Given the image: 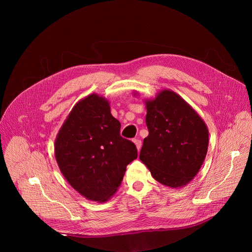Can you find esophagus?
I'll list each match as a JSON object with an SVG mask.
<instances>
[{"mask_svg":"<svg viewBox=\"0 0 252 252\" xmlns=\"http://www.w3.org/2000/svg\"><path fill=\"white\" fill-rule=\"evenodd\" d=\"M134 143H135V145H136L137 150L140 151V149H141V147H142V142H141L140 140H138V139H135V140H134Z\"/></svg>","mask_w":252,"mask_h":252,"instance_id":"esophagus-1","label":"esophagus"}]
</instances>
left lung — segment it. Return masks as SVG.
Returning a JSON list of instances; mask_svg holds the SVG:
<instances>
[{"label":"left lung","mask_w":252,"mask_h":252,"mask_svg":"<svg viewBox=\"0 0 252 252\" xmlns=\"http://www.w3.org/2000/svg\"><path fill=\"white\" fill-rule=\"evenodd\" d=\"M145 105L149 135L144 139L140 159L157 182L174 189L185 187L203 164L208 128L192 106L171 90L145 99Z\"/></svg>","instance_id":"obj_1"}]
</instances>
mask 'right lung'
Returning a JSON list of instances; mask_svg holds the SVG:
<instances>
[{
    "label": "right lung",
    "instance_id": "right-lung-1",
    "mask_svg": "<svg viewBox=\"0 0 252 252\" xmlns=\"http://www.w3.org/2000/svg\"><path fill=\"white\" fill-rule=\"evenodd\" d=\"M109 104L95 93L79 100L54 144L65 180L87 199L100 203L115 194L126 165L138 156L135 144L121 137V123L112 116Z\"/></svg>",
    "mask_w": 252,
    "mask_h": 252
}]
</instances>
